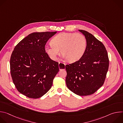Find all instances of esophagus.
<instances>
[{
  "mask_svg": "<svg viewBox=\"0 0 123 123\" xmlns=\"http://www.w3.org/2000/svg\"><path fill=\"white\" fill-rule=\"evenodd\" d=\"M63 64H64V65H65H65H66V64H65V63H61V62H59V68L60 70L61 69L60 68H60V66H61V67H62V65H63Z\"/></svg>",
  "mask_w": 123,
  "mask_h": 123,
  "instance_id": "34e87169",
  "label": "esophagus"
}]
</instances>
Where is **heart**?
Here are the masks:
<instances>
[{"label":"heart","mask_w":123,"mask_h":123,"mask_svg":"<svg viewBox=\"0 0 123 123\" xmlns=\"http://www.w3.org/2000/svg\"><path fill=\"white\" fill-rule=\"evenodd\" d=\"M51 43L45 47V51L51 59H57L61 49L64 58L68 59L70 62H74L85 54L87 41L81 33L61 32L52 38Z\"/></svg>","instance_id":"obj_1"}]
</instances>
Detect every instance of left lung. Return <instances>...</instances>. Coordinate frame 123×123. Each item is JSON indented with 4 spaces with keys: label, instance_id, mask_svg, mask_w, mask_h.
Here are the masks:
<instances>
[{
    "label": "left lung",
    "instance_id": "left-lung-1",
    "mask_svg": "<svg viewBox=\"0 0 123 123\" xmlns=\"http://www.w3.org/2000/svg\"><path fill=\"white\" fill-rule=\"evenodd\" d=\"M87 41L86 51L78 61L66 65L68 88L80 96L95 93L104 83L109 67L108 52L104 44L92 34L79 30Z\"/></svg>",
    "mask_w": 123,
    "mask_h": 123
}]
</instances>
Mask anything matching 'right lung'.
Instances as JSON below:
<instances>
[{
    "label": "right lung",
    "mask_w": 123,
    "mask_h": 123,
    "mask_svg": "<svg viewBox=\"0 0 123 123\" xmlns=\"http://www.w3.org/2000/svg\"><path fill=\"white\" fill-rule=\"evenodd\" d=\"M56 33L33 32L14 47L10 58V71L17 90L26 96L39 98L51 88L59 71L58 63L46 52L48 40Z\"/></svg>",
    "instance_id": "obj_1"
}]
</instances>
